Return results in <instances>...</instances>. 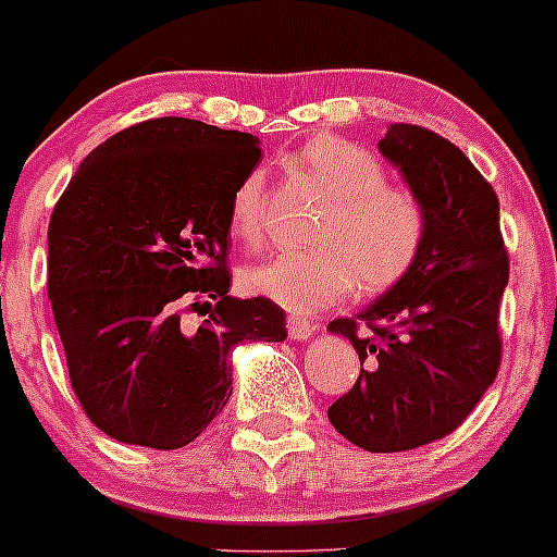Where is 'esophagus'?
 Wrapping results in <instances>:
<instances>
[{"instance_id":"1","label":"esophagus","mask_w":557,"mask_h":557,"mask_svg":"<svg viewBox=\"0 0 557 557\" xmlns=\"http://www.w3.org/2000/svg\"><path fill=\"white\" fill-rule=\"evenodd\" d=\"M285 325H288V335L293 341H307L317 330V325H311L307 317H298V314H288Z\"/></svg>"}]
</instances>
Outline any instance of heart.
Here are the masks:
<instances>
[{
    "label": "heart",
    "instance_id": "b5f03b06",
    "mask_svg": "<svg viewBox=\"0 0 557 557\" xmlns=\"http://www.w3.org/2000/svg\"><path fill=\"white\" fill-rule=\"evenodd\" d=\"M296 166L330 198L311 240L314 248L280 250L243 269V285L293 311H317L357 285L364 296L394 288L423 250L428 216L418 195L388 185L377 156L351 139L317 134L296 152ZM230 230L256 243L264 230V176L248 171L230 198Z\"/></svg>",
    "mask_w": 557,
    "mask_h": 557
}]
</instances>
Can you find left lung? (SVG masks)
<instances>
[{"instance_id": "obj_1", "label": "left lung", "mask_w": 557, "mask_h": 557, "mask_svg": "<svg viewBox=\"0 0 557 557\" xmlns=\"http://www.w3.org/2000/svg\"><path fill=\"white\" fill-rule=\"evenodd\" d=\"M377 148L423 203L428 232L401 283L327 325L364 364L327 418L357 447L405 451L462 425L497 377L510 261L497 193L457 145L423 126L394 124Z\"/></svg>"}]
</instances>
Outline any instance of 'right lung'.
<instances>
[{"mask_svg":"<svg viewBox=\"0 0 557 557\" xmlns=\"http://www.w3.org/2000/svg\"><path fill=\"white\" fill-rule=\"evenodd\" d=\"M253 134L150 119L84 158L54 203L47 293L73 394L124 444L180 449L232 394V346L285 341V311L230 293V198ZM189 310L210 317L195 329Z\"/></svg>","mask_w":557,"mask_h":557,"instance_id":"right-lung-1","label":"right lung"}]
</instances>
